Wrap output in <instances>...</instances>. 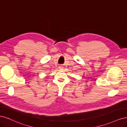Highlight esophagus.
Returning a JSON list of instances; mask_svg holds the SVG:
<instances>
[{
    "instance_id": "1",
    "label": "esophagus",
    "mask_w": 127,
    "mask_h": 127,
    "mask_svg": "<svg viewBox=\"0 0 127 127\" xmlns=\"http://www.w3.org/2000/svg\"><path fill=\"white\" fill-rule=\"evenodd\" d=\"M60 69H62V67H61V66L60 67Z\"/></svg>"
}]
</instances>
